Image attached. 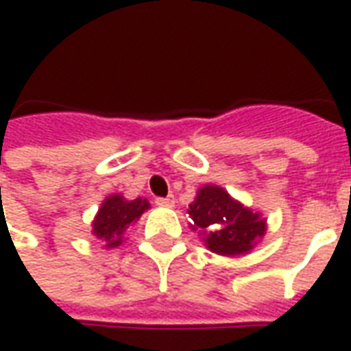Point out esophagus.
I'll return each mask as SVG.
<instances>
[{
	"label": "esophagus",
	"mask_w": 351,
	"mask_h": 351,
	"mask_svg": "<svg viewBox=\"0 0 351 351\" xmlns=\"http://www.w3.org/2000/svg\"><path fill=\"white\" fill-rule=\"evenodd\" d=\"M156 205L167 206V208H171V206H175V199L173 197H158L156 199Z\"/></svg>",
	"instance_id": "1"
}]
</instances>
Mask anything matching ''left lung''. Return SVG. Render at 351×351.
<instances>
[{"instance_id":"8db88e82","label":"left lung","mask_w":351,"mask_h":351,"mask_svg":"<svg viewBox=\"0 0 351 351\" xmlns=\"http://www.w3.org/2000/svg\"><path fill=\"white\" fill-rule=\"evenodd\" d=\"M188 214L193 220L191 228L199 229L206 248L229 258L248 254L267 231L261 214L241 205L214 184H206L197 191Z\"/></svg>"}]
</instances>
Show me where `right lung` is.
<instances>
[{
  "mask_svg": "<svg viewBox=\"0 0 351 351\" xmlns=\"http://www.w3.org/2000/svg\"><path fill=\"white\" fill-rule=\"evenodd\" d=\"M148 208H150V203L143 197L128 201L120 193L108 195L101 203V208L93 218L92 233L101 241H105L107 248H116L122 244L125 229L130 228L133 221H137Z\"/></svg>",
  "mask_w": 351,
  "mask_h": 351,
  "instance_id": "right-lung-1",
  "label": "right lung"
}]
</instances>
